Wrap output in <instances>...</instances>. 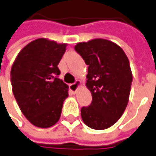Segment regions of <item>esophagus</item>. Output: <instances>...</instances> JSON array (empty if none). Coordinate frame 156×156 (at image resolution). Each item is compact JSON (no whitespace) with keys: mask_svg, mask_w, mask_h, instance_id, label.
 I'll use <instances>...</instances> for the list:
<instances>
[{"mask_svg":"<svg viewBox=\"0 0 156 156\" xmlns=\"http://www.w3.org/2000/svg\"><path fill=\"white\" fill-rule=\"evenodd\" d=\"M81 81H80V80H77V81H75V83H73V84H70V85H69V87H70V90L75 93V92L77 91L78 87L81 86Z\"/></svg>","mask_w":156,"mask_h":156,"instance_id":"34e87169","label":"esophagus"}]
</instances>
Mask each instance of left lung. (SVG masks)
I'll return each mask as SVG.
<instances>
[{
  "label": "left lung",
  "mask_w": 156,
  "mask_h": 156,
  "mask_svg": "<svg viewBox=\"0 0 156 156\" xmlns=\"http://www.w3.org/2000/svg\"><path fill=\"white\" fill-rule=\"evenodd\" d=\"M88 65L86 86L92 102L81 109L83 122L93 129L110 128L122 117L129 99L133 75L122 48L106 39L79 42L75 47Z\"/></svg>",
  "instance_id": "8db88e82"
}]
</instances>
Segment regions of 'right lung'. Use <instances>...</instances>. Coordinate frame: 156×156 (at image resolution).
Masks as SVG:
<instances>
[{
    "label": "right lung",
    "mask_w": 156,
    "mask_h": 156,
    "mask_svg": "<svg viewBox=\"0 0 156 156\" xmlns=\"http://www.w3.org/2000/svg\"><path fill=\"white\" fill-rule=\"evenodd\" d=\"M66 43L39 38L17 55L10 76L13 94L20 109L34 126L50 128L59 121L69 86L57 76Z\"/></svg>",
    "instance_id": "add662e5"
}]
</instances>
